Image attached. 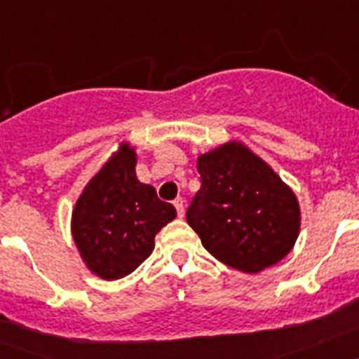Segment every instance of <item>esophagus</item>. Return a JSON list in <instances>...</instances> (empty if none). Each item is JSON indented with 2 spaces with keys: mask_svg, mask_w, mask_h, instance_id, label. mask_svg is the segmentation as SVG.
<instances>
[{
  "mask_svg": "<svg viewBox=\"0 0 359 359\" xmlns=\"http://www.w3.org/2000/svg\"><path fill=\"white\" fill-rule=\"evenodd\" d=\"M174 207H176L177 210V217H185V205H183V199L182 198H177L174 199Z\"/></svg>",
  "mask_w": 359,
  "mask_h": 359,
  "instance_id": "esophagus-1",
  "label": "esophagus"
}]
</instances>
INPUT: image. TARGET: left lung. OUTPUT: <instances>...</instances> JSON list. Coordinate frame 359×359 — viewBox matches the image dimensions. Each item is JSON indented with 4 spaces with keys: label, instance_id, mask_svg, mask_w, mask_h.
<instances>
[{
    "label": "left lung",
    "instance_id": "1",
    "mask_svg": "<svg viewBox=\"0 0 359 359\" xmlns=\"http://www.w3.org/2000/svg\"><path fill=\"white\" fill-rule=\"evenodd\" d=\"M201 189L187 223L223 264L259 273L293 250L300 205L287 183L244 142L230 140L196 161Z\"/></svg>",
    "mask_w": 359,
    "mask_h": 359
}]
</instances>
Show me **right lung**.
<instances>
[{"instance_id": "1", "label": "right lung", "mask_w": 359, "mask_h": 359, "mask_svg": "<svg viewBox=\"0 0 359 359\" xmlns=\"http://www.w3.org/2000/svg\"><path fill=\"white\" fill-rule=\"evenodd\" d=\"M136 149L120 142L82 189L72 212V237L82 262L104 280L133 273L154 250V237L176 208L136 177Z\"/></svg>"}]
</instances>
